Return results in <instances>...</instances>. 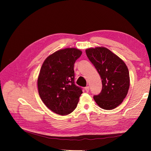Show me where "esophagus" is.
Here are the masks:
<instances>
[{
	"label": "esophagus",
	"instance_id": "34e87169",
	"mask_svg": "<svg viewBox=\"0 0 151 151\" xmlns=\"http://www.w3.org/2000/svg\"><path fill=\"white\" fill-rule=\"evenodd\" d=\"M85 91H86L87 93H88L89 91V86L86 87V88H85Z\"/></svg>",
	"mask_w": 151,
	"mask_h": 151
}]
</instances>
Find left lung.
<instances>
[{
  "label": "left lung",
  "instance_id": "1",
  "mask_svg": "<svg viewBox=\"0 0 151 151\" xmlns=\"http://www.w3.org/2000/svg\"><path fill=\"white\" fill-rule=\"evenodd\" d=\"M86 53L102 80V91L93 97L94 101L104 109L116 108L125 98L130 87L129 72L125 63L103 47L89 48Z\"/></svg>",
  "mask_w": 151,
  "mask_h": 151
}]
</instances>
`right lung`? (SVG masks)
Returning a JSON list of instances; mask_svg holds the SVG:
<instances>
[{
    "label": "right lung",
    "instance_id": "add662e5",
    "mask_svg": "<svg viewBox=\"0 0 151 151\" xmlns=\"http://www.w3.org/2000/svg\"><path fill=\"white\" fill-rule=\"evenodd\" d=\"M76 48L59 50L45 59L38 77V93L50 109L67 115L76 109L83 93L74 84V63L82 55Z\"/></svg>",
    "mask_w": 151,
    "mask_h": 151
}]
</instances>
